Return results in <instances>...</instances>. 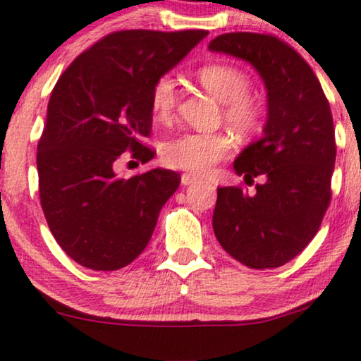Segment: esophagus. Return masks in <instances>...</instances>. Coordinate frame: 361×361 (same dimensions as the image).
Here are the masks:
<instances>
[{"mask_svg":"<svg viewBox=\"0 0 361 361\" xmlns=\"http://www.w3.org/2000/svg\"><path fill=\"white\" fill-rule=\"evenodd\" d=\"M196 181H198V176L191 175V173H183V175H181V185H193Z\"/></svg>","mask_w":361,"mask_h":361,"instance_id":"obj_1","label":"esophagus"}]
</instances>
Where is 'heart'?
<instances>
[{
	"mask_svg": "<svg viewBox=\"0 0 361 361\" xmlns=\"http://www.w3.org/2000/svg\"><path fill=\"white\" fill-rule=\"evenodd\" d=\"M196 78L218 102L223 103V118L240 135L259 131L267 120V104L250 94V78L245 71L231 65L213 63L200 68ZM178 102L176 81L170 75L157 78L149 91V108L158 120H168ZM233 149L226 133H180L170 136L159 147L161 161L166 166L191 173H207Z\"/></svg>",
	"mask_w": 361,
	"mask_h": 361,
	"instance_id": "obj_1",
	"label": "heart"
}]
</instances>
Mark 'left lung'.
<instances>
[{
  "label": "left lung",
  "mask_w": 361,
  "mask_h": 361,
  "mask_svg": "<svg viewBox=\"0 0 361 361\" xmlns=\"http://www.w3.org/2000/svg\"><path fill=\"white\" fill-rule=\"evenodd\" d=\"M209 49L248 61L268 91L263 136L235 159L257 193L218 188L213 230L223 250L255 270L278 268L302 253L331 200L336 145L330 103L320 81L290 44L273 35L225 33Z\"/></svg>",
  "instance_id": "1"
}]
</instances>
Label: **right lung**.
I'll return each mask as SVG.
<instances>
[{
  "label": "right lung",
  "instance_id": "1",
  "mask_svg": "<svg viewBox=\"0 0 361 361\" xmlns=\"http://www.w3.org/2000/svg\"><path fill=\"white\" fill-rule=\"evenodd\" d=\"M208 31L123 30L80 54L59 76L38 143L39 200L49 230L81 267L113 271L147 248L180 173L116 176L118 161L154 157L149 91Z\"/></svg>",
  "mask_w": 361,
  "mask_h": 361
}]
</instances>
